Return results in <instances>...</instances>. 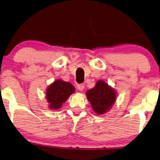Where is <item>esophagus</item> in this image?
Listing matches in <instances>:
<instances>
[{
  "mask_svg": "<svg viewBox=\"0 0 160 160\" xmlns=\"http://www.w3.org/2000/svg\"><path fill=\"white\" fill-rule=\"evenodd\" d=\"M84 84H78V86H77V88H78V89L79 90V91H83V90L84 89Z\"/></svg>",
  "mask_w": 160,
  "mask_h": 160,
  "instance_id": "34e87169",
  "label": "esophagus"
}]
</instances>
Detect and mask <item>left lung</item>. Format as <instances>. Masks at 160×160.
Segmentation results:
<instances>
[{"label":"left lung","instance_id":"8db88e82","mask_svg":"<svg viewBox=\"0 0 160 160\" xmlns=\"http://www.w3.org/2000/svg\"><path fill=\"white\" fill-rule=\"evenodd\" d=\"M92 110L97 115H103L112 108L117 99L114 88L103 80L97 81L94 87L86 92Z\"/></svg>","mask_w":160,"mask_h":160}]
</instances>
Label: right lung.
Listing matches in <instances>:
<instances>
[{
	"mask_svg": "<svg viewBox=\"0 0 160 160\" xmlns=\"http://www.w3.org/2000/svg\"><path fill=\"white\" fill-rule=\"evenodd\" d=\"M74 92L75 88L70 82L62 79L55 80L48 86L45 92V98L50 110H58Z\"/></svg>",
	"mask_w": 160,
	"mask_h": 160,
	"instance_id": "add662e5",
	"label": "right lung"
}]
</instances>
